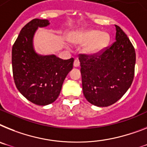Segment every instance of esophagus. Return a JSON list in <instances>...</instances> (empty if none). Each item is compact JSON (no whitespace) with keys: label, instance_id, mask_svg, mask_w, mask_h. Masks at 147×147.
<instances>
[{"label":"esophagus","instance_id":"obj_1","mask_svg":"<svg viewBox=\"0 0 147 147\" xmlns=\"http://www.w3.org/2000/svg\"><path fill=\"white\" fill-rule=\"evenodd\" d=\"M79 65H80L79 60H78V59H76L75 61H74V66H75V67H78Z\"/></svg>","mask_w":147,"mask_h":147}]
</instances>
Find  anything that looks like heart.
<instances>
[{"label":"heart","mask_w":147,"mask_h":147,"mask_svg":"<svg viewBox=\"0 0 147 147\" xmlns=\"http://www.w3.org/2000/svg\"><path fill=\"white\" fill-rule=\"evenodd\" d=\"M69 40L75 45H85L84 51L89 55H95L108 45L109 36L105 32H99L97 30H84L71 34Z\"/></svg>","instance_id":"1"}]
</instances>
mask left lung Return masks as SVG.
<instances>
[{
  "label": "left lung",
  "instance_id": "obj_1",
  "mask_svg": "<svg viewBox=\"0 0 147 147\" xmlns=\"http://www.w3.org/2000/svg\"><path fill=\"white\" fill-rule=\"evenodd\" d=\"M116 41L98 56L81 55V73L84 97L97 107L114 104L131 87L136 55L126 34L116 25Z\"/></svg>",
  "mask_w": 147,
  "mask_h": 147
}]
</instances>
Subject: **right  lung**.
Returning <instances> with one entry per match:
<instances>
[{
	"label": "right lung",
	"instance_id": "add662e5",
	"mask_svg": "<svg viewBox=\"0 0 147 147\" xmlns=\"http://www.w3.org/2000/svg\"><path fill=\"white\" fill-rule=\"evenodd\" d=\"M50 24L35 18L22 28L12 49L13 78L18 91L37 105L51 104L58 98L74 59L62 60L55 55H43L34 49V38L39 28Z\"/></svg>",
	"mask_w": 147,
	"mask_h": 147
}]
</instances>
